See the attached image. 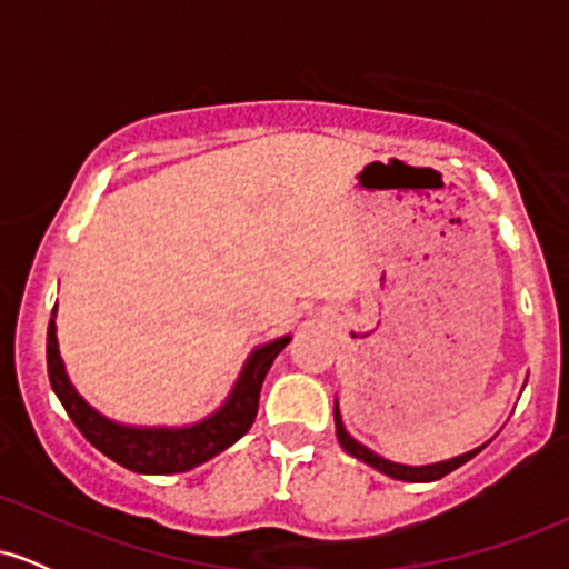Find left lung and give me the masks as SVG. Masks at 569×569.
<instances>
[{"label": "left lung", "mask_w": 569, "mask_h": 569, "mask_svg": "<svg viewBox=\"0 0 569 569\" xmlns=\"http://www.w3.org/2000/svg\"><path fill=\"white\" fill-rule=\"evenodd\" d=\"M335 426H337V439H339V443H342L345 452L352 455V457H358V460H363V462H367V466L377 468V471H380V473L390 476V479H398V481H436V479H441V476L452 473L455 468H460L462 462H468V460H471V457L479 455V449H485V447L471 449V452L457 455V457H452V460L430 462V466H401V462L385 460V457H380L377 452H371L369 447H363L361 441L352 439V436L342 426V415H339L337 401H335Z\"/></svg>", "instance_id": "left-lung-1"}]
</instances>
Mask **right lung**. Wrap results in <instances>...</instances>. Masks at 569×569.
I'll return each instance as SVG.
<instances>
[{"instance_id":"obj_1","label":"right lung","mask_w":569,"mask_h":569,"mask_svg":"<svg viewBox=\"0 0 569 569\" xmlns=\"http://www.w3.org/2000/svg\"><path fill=\"white\" fill-rule=\"evenodd\" d=\"M289 342L291 337H278L253 350L227 401L211 417L184 428L120 426V422L109 420L90 407L69 382L67 367H63L61 352H58L56 307L48 326V375L71 422L80 428V433L93 443L98 452H103L109 460L120 462L122 468L133 473H184L189 468L224 452L240 436L248 433V428L253 426V417H257L259 393H262L267 371Z\"/></svg>"}]
</instances>
